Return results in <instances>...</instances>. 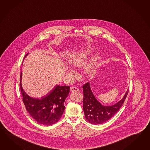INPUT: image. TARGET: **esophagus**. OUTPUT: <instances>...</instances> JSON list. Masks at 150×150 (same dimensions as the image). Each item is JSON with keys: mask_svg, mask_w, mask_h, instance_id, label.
<instances>
[{"mask_svg": "<svg viewBox=\"0 0 150 150\" xmlns=\"http://www.w3.org/2000/svg\"><path fill=\"white\" fill-rule=\"evenodd\" d=\"M70 91L71 92H75V91H79V89L78 88H77L76 87H71L70 88Z\"/></svg>", "mask_w": 150, "mask_h": 150, "instance_id": "34e87169", "label": "esophagus"}]
</instances>
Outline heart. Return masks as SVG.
Here are the masks:
<instances>
[{
    "label": "heart",
    "mask_w": 150,
    "mask_h": 150,
    "mask_svg": "<svg viewBox=\"0 0 150 150\" xmlns=\"http://www.w3.org/2000/svg\"><path fill=\"white\" fill-rule=\"evenodd\" d=\"M93 49L91 48H88L86 50L82 51L80 54L75 57H73L69 60V63L74 68H81L84 66L87 63L90 54L92 53ZM98 58V55H95L93 59L90 61L86 67L87 73L91 74L93 71L95 66L96 65ZM68 74H73L74 70L71 68H68L67 70Z\"/></svg>",
    "instance_id": "heart-1"
}]
</instances>
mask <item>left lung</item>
<instances>
[{
	"label": "left lung",
	"instance_id": "obj_1",
	"mask_svg": "<svg viewBox=\"0 0 150 150\" xmlns=\"http://www.w3.org/2000/svg\"><path fill=\"white\" fill-rule=\"evenodd\" d=\"M83 109L86 120L95 125L101 124L110 120L120 110L127 97V90L123 98L111 105H104L97 100L90 88L89 83L83 85Z\"/></svg>",
	"mask_w": 150,
	"mask_h": 150
}]
</instances>
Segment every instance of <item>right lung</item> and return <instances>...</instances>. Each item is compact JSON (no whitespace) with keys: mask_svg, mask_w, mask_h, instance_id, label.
Wrapping results in <instances>:
<instances>
[{"mask_svg":"<svg viewBox=\"0 0 150 150\" xmlns=\"http://www.w3.org/2000/svg\"><path fill=\"white\" fill-rule=\"evenodd\" d=\"M21 80L22 73L20 74V89L23 103L30 116L37 122L43 125L56 123L64 111V103L70 92V87L56 85L46 96L36 98L30 96L24 91Z\"/></svg>","mask_w":150,"mask_h":150,"instance_id":"add662e5","label":"right lung"}]
</instances>
